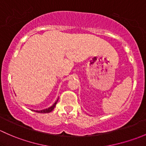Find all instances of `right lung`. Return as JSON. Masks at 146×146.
Listing matches in <instances>:
<instances>
[{
  "instance_id": "obj_1",
  "label": "right lung",
  "mask_w": 146,
  "mask_h": 146,
  "mask_svg": "<svg viewBox=\"0 0 146 146\" xmlns=\"http://www.w3.org/2000/svg\"><path fill=\"white\" fill-rule=\"evenodd\" d=\"M58 100H57L55 102V103H54V104H53L51 107H50L49 108L45 109V110H40V111L36 110L35 111H36V112H38V113H49V112H51V111H53V110H54V107H55V106L56 105V103H57V102H58ZM34 111H35V110H34Z\"/></svg>"
}]
</instances>
